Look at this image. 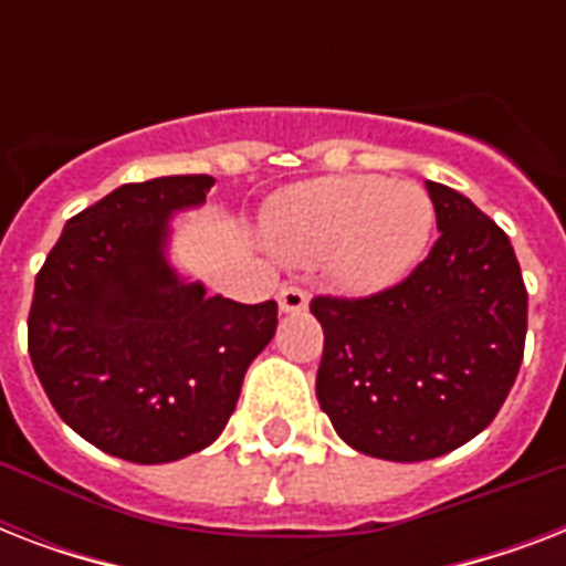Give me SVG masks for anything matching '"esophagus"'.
<instances>
[{
  "label": "esophagus",
  "mask_w": 566,
  "mask_h": 566,
  "mask_svg": "<svg viewBox=\"0 0 566 566\" xmlns=\"http://www.w3.org/2000/svg\"><path fill=\"white\" fill-rule=\"evenodd\" d=\"M279 308H282L284 314H300V311L308 308V293L302 291V287L287 284V287L279 291Z\"/></svg>",
  "instance_id": "34e87169"
}]
</instances>
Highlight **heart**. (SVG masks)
I'll return each mask as SVG.
<instances>
[{
  "mask_svg": "<svg viewBox=\"0 0 566 566\" xmlns=\"http://www.w3.org/2000/svg\"><path fill=\"white\" fill-rule=\"evenodd\" d=\"M261 229L284 261L326 258L328 275L340 287L373 293L420 264L434 231V205L411 181L328 176L275 193Z\"/></svg>",
  "mask_w": 566,
  "mask_h": 566,
  "instance_id": "1",
  "label": "heart"
}]
</instances>
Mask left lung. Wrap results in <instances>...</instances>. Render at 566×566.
<instances>
[{
  "mask_svg": "<svg viewBox=\"0 0 566 566\" xmlns=\"http://www.w3.org/2000/svg\"><path fill=\"white\" fill-rule=\"evenodd\" d=\"M438 243L367 300L317 296L319 408L349 447L429 461L491 426L520 373L528 293L509 234L458 190L426 181Z\"/></svg>",
  "mask_w": 566,
  "mask_h": 566,
  "instance_id": "1",
  "label": "left lung"
}]
</instances>
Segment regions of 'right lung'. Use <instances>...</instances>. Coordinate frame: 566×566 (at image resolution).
Returning a JSON list of instances; mask_svg holds the SVG:
<instances>
[{
    "mask_svg": "<svg viewBox=\"0 0 566 566\" xmlns=\"http://www.w3.org/2000/svg\"><path fill=\"white\" fill-rule=\"evenodd\" d=\"M211 188V176L123 185L66 222L34 282L40 385L75 434L123 461L170 464L211 447L275 335L273 300L208 296L170 264L172 217Z\"/></svg>",
    "mask_w": 566,
    "mask_h": 566,
    "instance_id": "obj_1",
    "label": "right lung"
}]
</instances>
